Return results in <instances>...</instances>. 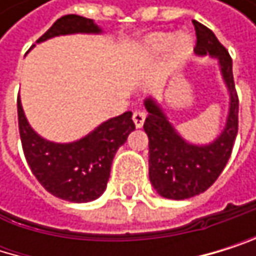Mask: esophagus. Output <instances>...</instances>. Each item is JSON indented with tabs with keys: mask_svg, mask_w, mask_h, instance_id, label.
Segmentation results:
<instances>
[{
	"mask_svg": "<svg viewBox=\"0 0 256 256\" xmlns=\"http://www.w3.org/2000/svg\"><path fill=\"white\" fill-rule=\"evenodd\" d=\"M144 120H146V112L144 110H135L134 112V122H135V126L138 127H142V124H144Z\"/></svg>",
	"mask_w": 256,
	"mask_h": 256,
	"instance_id": "obj_1",
	"label": "esophagus"
}]
</instances>
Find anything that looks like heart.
Segmentation results:
<instances>
[{
  "label": "heart",
  "instance_id": "1",
  "mask_svg": "<svg viewBox=\"0 0 256 256\" xmlns=\"http://www.w3.org/2000/svg\"><path fill=\"white\" fill-rule=\"evenodd\" d=\"M142 50L146 55L150 56H160L170 50L174 56L176 58H186L194 50V40L189 34H155L146 38L142 44Z\"/></svg>",
  "mask_w": 256,
  "mask_h": 256
}]
</instances>
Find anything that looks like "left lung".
<instances>
[{"mask_svg":"<svg viewBox=\"0 0 256 256\" xmlns=\"http://www.w3.org/2000/svg\"><path fill=\"white\" fill-rule=\"evenodd\" d=\"M195 54L218 61L229 92V112L221 134L209 144L186 141L154 98L144 101L149 112L144 130L149 136V178L154 189L164 198L188 200L208 190L228 164L238 134V96L235 90L232 58L215 34L198 21Z\"/></svg>","mask_w":256,"mask_h":256,"instance_id":"left-lung-1","label":"left lung"}]
</instances>
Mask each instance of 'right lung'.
Returning a JSON list of instances; mask_svg holds the SVG:
<instances>
[{"label":"right lung","instance_id":"right-lung-1","mask_svg":"<svg viewBox=\"0 0 256 256\" xmlns=\"http://www.w3.org/2000/svg\"><path fill=\"white\" fill-rule=\"evenodd\" d=\"M75 34L100 35L102 30L94 20L66 15L56 20L36 42ZM18 126L24 156L32 174L47 192L70 202H89L102 195L116 150L135 130L132 112H124L101 122L90 134L76 141L54 142L32 129L20 98Z\"/></svg>","mask_w":256,"mask_h":256}]
</instances>
